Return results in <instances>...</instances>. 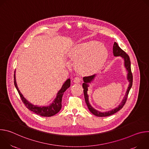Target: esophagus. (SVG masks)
I'll return each mask as SVG.
<instances>
[{
	"label": "esophagus",
	"instance_id": "1",
	"mask_svg": "<svg viewBox=\"0 0 149 149\" xmlns=\"http://www.w3.org/2000/svg\"><path fill=\"white\" fill-rule=\"evenodd\" d=\"M81 78L80 77H75L74 80V82H75V83H79V82H81Z\"/></svg>",
	"mask_w": 149,
	"mask_h": 149
}]
</instances>
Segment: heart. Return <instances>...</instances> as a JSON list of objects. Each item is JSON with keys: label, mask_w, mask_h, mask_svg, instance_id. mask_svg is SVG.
Here are the masks:
<instances>
[{"label": "heart", "mask_w": 149, "mask_h": 149, "mask_svg": "<svg viewBox=\"0 0 149 149\" xmlns=\"http://www.w3.org/2000/svg\"><path fill=\"white\" fill-rule=\"evenodd\" d=\"M108 50L104 45L97 41L79 44L73 47L70 56L75 61L78 71L92 74L98 71L108 58Z\"/></svg>", "instance_id": "heart-1"}]
</instances>
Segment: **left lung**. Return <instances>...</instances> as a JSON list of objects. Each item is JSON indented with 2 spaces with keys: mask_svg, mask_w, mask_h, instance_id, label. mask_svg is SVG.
Instances as JSON below:
<instances>
[{
  "mask_svg": "<svg viewBox=\"0 0 149 149\" xmlns=\"http://www.w3.org/2000/svg\"><path fill=\"white\" fill-rule=\"evenodd\" d=\"M113 54L114 55L116 56H120L124 59V65L125 67L126 68L127 70L128 71V74H127V79L129 81L130 84L128 88H127L126 94L125 95V97H124L120 105H118V107L112 110L111 111H109L108 112H104V113H101L100 111H98L97 110H95L94 108H93L90 105L89 101H88V96L87 94V91H88V83L91 82L92 80L94 78L95 74L90 76H87V77H84V83L82 84V87L84 88V97H85V101H86V102L87 104V107L90 110V111L94 115L97 116V117H107L109 116H111L112 114H114V113H117L119 110H120L124 105L125 103L126 102V101L127 100V97H128V95L129 93V91L132 87V84H133V74L131 70V62L130 60V57L128 55V54H127L123 50H122L118 44L116 43V42H114V45H113Z\"/></svg>",
  "mask_w": 149,
  "mask_h": 149,
  "instance_id": "left-lung-1",
  "label": "left lung"
}]
</instances>
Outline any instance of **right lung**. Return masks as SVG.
Segmentation results:
<instances>
[{"instance_id": "right-lung-1", "label": "right lung", "mask_w": 149, "mask_h": 149, "mask_svg": "<svg viewBox=\"0 0 149 149\" xmlns=\"http://www.w3.org/2000/svg\"><path fill=\"white\" fill-rule=\"evenodd\" d=\"M14 84L15 86L20 95V99L22 100V102L25 105V107L31 110V111L35 113V114L39 115L42 117H51L52 116H54L56 113H58L62 107V97L64 93L70 87L71 84V80L70 79H68L63 84L62 86L61 89L58 91L57 94L56 98L54 101L53 103L51 104L49 106H47V107H38L37 105H34L31 104L29 102H28L22 95L19 91L17 84L15 80V75L14 74Z\"/></svg>"}]
</instances>
